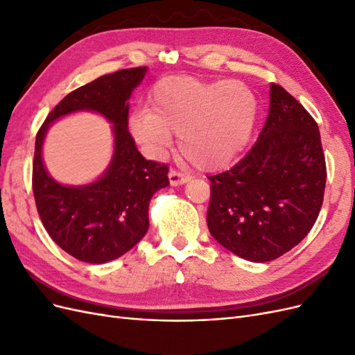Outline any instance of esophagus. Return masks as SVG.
<instances>
[{
  "instance_id": "esophagus-1",
  "label": "esophagus",
  "mask_w": 355,
  "mask_h": 355,
  "mask_svg": "<svg viewBox=\"0 0 355 355\" xmlns=\"http://www.w3.org/2000/svg\"><path fill=\"white\" fill-rule=\"evenodd\" d=\"M168 179H170V185L171 187H179V185H184L187 182H189V176L180 173V171L176 170H170L168 173Z\"/></svg>"
}]
</instances>
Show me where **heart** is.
Returning <instances> with one entry per match:
<instances>
[{
  "mask_svg": "<svg viewBox=\"0 0 355 355\" xmlns=\"http://www.w3.org/2000/svg\"><path fill=\"white\" fill-rule=\"evenodd\" d=\"M257 116L252 90L239 81H204L189 75L158 80L149 108L132 114L128 127L137 144L161 154L180 133V153L201 170L234 163L250 142Z\"/></svg>",
  "mask_w": 355,
  "mask_h": 355,
  "instance_id": "heart-1",
  "label": "heart"
}]
</instances>
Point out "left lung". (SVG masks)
Wrapping results in <instances>:
<instances>
[{
	"label": "left lung",
	"mask_w": 355,
	"mask_h": 355,
	"mask_svg": "<svg viewBox=\"0 0 355 355\" xmlns=\"http://www.w3.org/2000/svg\"><path fill=\"white\" fill-rule=\"evenodd\" d=\"M326 176L317 123L272 83L270 112L257 142L240 163L209 178L211 237L245 261L277 259L313 228Z\"/></svg>",
	"instance_id": "left-lung-1"
}]
</instances>
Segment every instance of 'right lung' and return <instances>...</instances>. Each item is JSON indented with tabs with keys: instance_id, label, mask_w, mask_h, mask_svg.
Returning a JSON list of instances; mask_svg holds the SVG:
<instances>
[{
	"instance_id": "right-lung-1",
	"label": "right lung",
	"mask_w": 355,
	"mask_h": 355,
	"mask_svg": "<svg viewBox=\"0 0 355 355\" xmlns=\"http://www.w3.org/2000/svg\"><path fill=\"white\" fill-rule=\"evenodd\" d=\"M146 71V67L121 69L71 92L37 133L32 164L37 210L53 241L78 261L105 263L133 249L149 228V201L168 185V167L145 159L128 132V99ZM78 110L101 113L113 124L114 154L99 180L69 187L48 175L42 145L53 122Z\"/></svg>"
}]
</instances>
